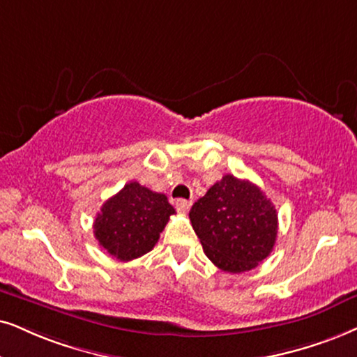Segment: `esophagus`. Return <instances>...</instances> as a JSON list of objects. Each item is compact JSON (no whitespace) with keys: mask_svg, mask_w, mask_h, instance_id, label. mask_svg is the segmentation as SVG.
Masks as SVG:
<instances>
[{"mask_svg":"<svg viewBox=\"0 0 357 357\" xmlns=\"http://www.w3.org/2000/svg\"><path fill=\"white\" fill-rule=\"evenodd\" d=\"M176 209L178 212H181V214H186V212L191 209V201H186V199H178L174 202Z\"/></svg>","mask_w":357,"mask_h":357,"instance_id":"obj_1","label":"esophagus"}]
</instances>
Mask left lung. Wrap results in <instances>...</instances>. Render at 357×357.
Segmentation results:
<instances>
[{"label": "left lung", "instance_id": "1", "mask_svg": "<svg viewBox=\"0 0 357 357\" xmlns=\"http://www.w3.org/2000/svg\"><path fill=\"white\" fill-rule=\"evenodd\" d=\"M207 259L224 272L255 268L273 250L278 214L264 191L225 174L189 211Z\"/></svg>", "mask_w": 357, "mask_h": 357}]
</instances>
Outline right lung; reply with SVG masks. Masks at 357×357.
<instances>
[{
	"label": "right lung",
	"mask_w": 357,
	"mask_h": 357,
	"mask_svg": "<svg viewBox=\"0 0 357 357\" xmlns=\"http://www.w3.org/2000/svg\"><path fill=\"white\" fill-rule=\"evenodd\" d=\"M174 207L168 197L137 181L103 202L93 222L98 245L120 261L145 255L156 245Z\"/></svg>",
	"instance_id": "right-lung-1"
}]
</instances>
